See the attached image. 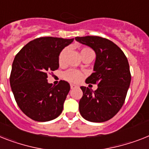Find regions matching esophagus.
Masks as SVG:
<instances>
[{
	"mask_svg": "<svg viewBox=\"0 0 149 149\" xmlns=\"http://www.w3.org/2000/svg\"><path fill=\"white\" fill-rule=\"evenodd\" d=\"M71 89H74V88H77V85H75V84H71Z\"/></svg>",
	"mask_w": 149,
	"mask_h": 149,
	"instance_id": "1",
	"label": "esophagus"
}]
</instances>
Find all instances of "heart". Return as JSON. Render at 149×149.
I'll list each match as a JSON object with an SVG mask.
<instances>
[{"mask_svg":"<svg viewBox=\"0 0 149 149\" xmlns=\"http://www.w3.org/2000/svg\"><path fill=\"white\" fill-rule=\"evenodd\" d=\"M68 51V48H65L61 52V53H60L59 57H58V62H59L61 65L65 64ZM88 52L93 51L91 49H89V48H84V49H81V55H83L84 53ZM82 77H83V74L80 72L77 71V70L70 69L68 71H67V72H65V74H64V78L67 80V81H68L72 82V83H78V82L81 81Z\"/></svg>","mask_w":149,"mask_h":149,"instance_id":"heart-1","label":"heart"}]
</instances>
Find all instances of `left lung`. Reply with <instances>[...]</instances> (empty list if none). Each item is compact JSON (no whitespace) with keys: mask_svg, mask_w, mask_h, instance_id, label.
Wrapping results in <instances>:
<instances>
[{"mask_svg":"<svg viewBox=\"0 0 149 149\" xmlns=\"http://www.w3.org/2000/svg\"><path fill=\"white\" fill-rule=\"evenodd\" d=\"M80 43L95 52L94 73L86 79L87 84H97V89L81 86L83 96L79 111L84 119L94 123L107 121L123 107L131 82L127 58L113 42L100 36L75 37Z\"/></svg>","mask_w":149,"mask_h":149,"instance_id":"left-lung-1","label":"left lung"}]
</instances>
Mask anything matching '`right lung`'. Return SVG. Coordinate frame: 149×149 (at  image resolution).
<instances>
[{"instance_id":"add662e5","label":"right lung","mask_w":149,"mask_h":149,"mask_svg":"<svg viewBox=\"0 0 149 149\" xmlns=\"http://www.w3.org/2000/svg\"><path fill=\"white\" fill-rule=\"evenodd\" d=\"M74 39L40 37L28 42L14 58L10 84L19 109L38 122L57 118L70 91L67 81L48 83L47 73L59 67L58 57Z\"/></svg>"}]
</instances>
